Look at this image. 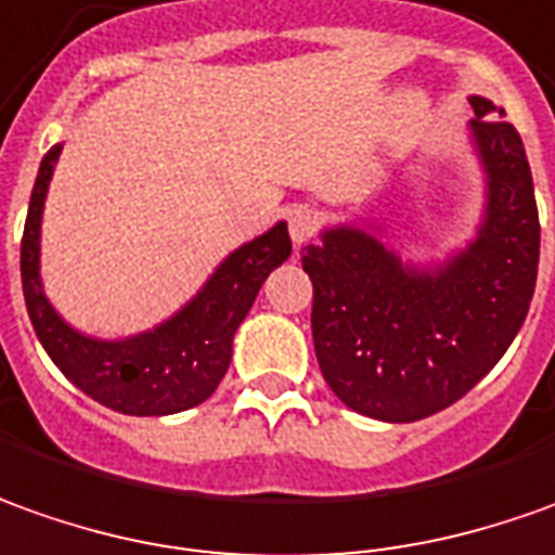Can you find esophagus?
Here are the masks:
<instances>
[{
    "label": "esophagus",
    "instance_id": "obj_1",
    "mask_svg": "<svg viewBox=\"0 0 555 555\" xmlns=\"http://www.w3.org/2000/svg\"><path fill=\"white\" fill-rule=\"evenodd\" d=\"M288 233H292L294 246L309 243L312 233H315V215L309 212L307 206H294L292 212H288Z\"/></svg>",
    "mask_w": 555,
    "mask_h": 555
}]
</instances>
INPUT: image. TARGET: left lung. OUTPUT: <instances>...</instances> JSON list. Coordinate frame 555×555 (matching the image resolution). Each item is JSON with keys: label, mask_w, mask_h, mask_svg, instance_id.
I'll list each match as a JSON object with an SVG mask.
<instances>
[{"label": "left lung", "mask_w": 555, "mask_h": 555, "mask_svg": "<svg viewBox=\"0 0 555 555\" xmlns=\"http://www.w3.org/2000/svg\"><path fill=\"white\" fill-rule=\"evenodd\" d=\"M470 105L489 203L467 251L413 270L358 228L325 230L300 251L322 376L371 420L416 422L455 404L499 364L529 312L541 221L526 149L501 108L483 96Z\"/></svg>", "instance_id": "obj_1"}]
</instances>
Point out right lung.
I'll use <instances>...</instances> for the list:
<instances>
[{"instance_id":"obj_1","label":"right lung","mask_w":555,"mask_h":555,"mask_svg":"<svg viewBox=\"0 0 555 555\" xmlns=\"http://www.w3.org/2000/svg\"><path fill=\"white\" fill-rule=\"evenodd\" d=\"M56 157L60 145L41 157L21 240L26 312L44 352L85 395L127 416H169L203 404L228 373L233 334L255 304L263 279L292 255L288 228L276 224L236 248L206 288L160 327L130 340H90L72 331L41 292V209Z\"/></svg>"}]
</instances>
